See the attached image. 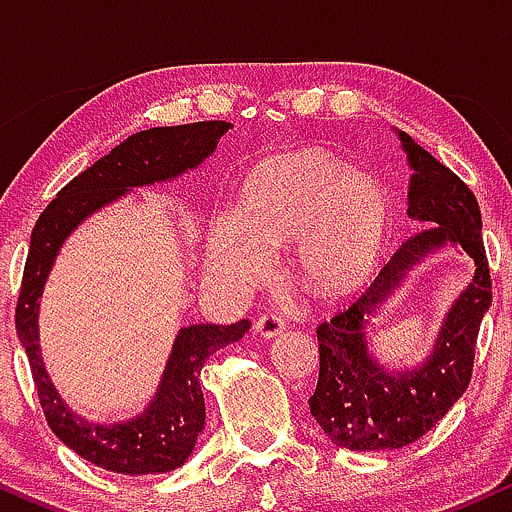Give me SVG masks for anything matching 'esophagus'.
Listing matches in <instances>:
<instances>
[{
	"label": "esophagus",
	"mask_w": 512,
	"mask_h": 512,
	"mask_svg": "<svg viewBox=\"0 0 512 512\" xmlns=\"http://www.w3.org/2000/svg\"><path fill=\"white\" fill-rule=\"evenodd\" d=\"M284 330H286L284 320H281L276 313H262L255 322V332L262 334V337H267V339L276 337V334H281Z\"/></svg>",
	"instance_id": "1"
}]
</instances>
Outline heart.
<instances>
[{
  "label": "heart",
  "instance_id": "b5f03b06",
  "mask_svg": "<svg viewBox=\"0 0 512 512\" xmlns=\"http://www.w3.org/2000/svg\"><path fill=\"white\" fill-rule=\"evenodd\" d=\"M385 192L366 175L313 154L257 170L238 214H223L209 240V269L236 284L257 281L267 250L293 240V272L315 296H342L373 272L387 238Z\"/></svg>",
  "mask_w": 512,
  "mask_h": 512
}]
</instances>
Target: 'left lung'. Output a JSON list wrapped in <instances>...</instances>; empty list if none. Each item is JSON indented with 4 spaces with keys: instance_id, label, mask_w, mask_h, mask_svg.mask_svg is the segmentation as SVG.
Segmentation results:
<instances>
[{
    "instance_id": "obj_1",
    "label": "left lung",
    "mask_w": 512,
    "mask_h": 512,
    "mask_svg": "<svg viewBox=\"0 0 512 512\" xmlns=\"http://www.w3.org/2000/svg\"><path fill=\"white\" fill-rule=\"evenodd\" d=\"M397 134L414 170L407 214L424 228L399 245L349 308L317 327L320 378L310 414L334 445L349 450H397L431 431L467 390L481 320L491 308L477 197L407 132ZM445 244L473 257V281L444 318L427 361L409 371H387L367 349V320L414 263Z\"/></svg>"
}]
</instances>
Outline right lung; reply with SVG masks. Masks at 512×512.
<instances>
[{"instance_id":"add662e5","label":"right lung","mask_w":512,"mask_h":512,"mask_svg":"<svg viewBox=\"0 0 512 512\" xmlns=\"http://www.w3.org/2000/svg\"><path fill=\"white\" fill-rule=\"evenodd\" d=\"M231 122L211 120L178 127H154L132 134L108 156L64 185L45 207L31 233L19 303H16V334H19L40 407L57 438L76 455L96 467L117 474H163L180 467L195 450L204 428V395L199 370L204 361L238 342L250 330L248 320L236 325H190L182 327L173 342L166 370L156 395L142 414L122 424H91L62 402L52 385L38 339V308L52 264L64 240L79 223L98 209L125 197L132 187L175 180L197 168L214 154L216 144Z\"/></svg>"}]
</instances>
